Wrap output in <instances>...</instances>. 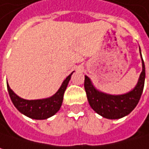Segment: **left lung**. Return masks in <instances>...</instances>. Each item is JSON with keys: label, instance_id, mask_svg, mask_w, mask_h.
<instances>
[{"label": "left lung", "instance_id": "1", "mask_svg": "<svg viewBox=\"0 0 149 149\" xmlns=\"http://www.w3.org/2000/svg\"><path fill=\"white\" fill-rule=\"evenodd\" d=\"M141 61L142 71L138 83L132 91L125 94L111 95L100 92L93 86L91 79L85 76V90L87 100L91 107L97 113L107 119L116 120L127 116L135 108L142 94L145 83V64L142 57Z\"/></svg>", "mask_w": 149, "mask_h": 149}]
</instances>
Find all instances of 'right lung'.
Wrapping results in <instances>:
<instances>
[{"mask_svg":"<svg viewBox=\"0 0 149 149\" xmlns=\"http://www.w3.org/2000/svg\"><path fill=\"white\" fill-rule=\"evenodd\" d=\"M72 73L73 72H71L64 79L58 91L49 98L35 100H28L22 99L10 89L8 84L7 83L9 97L16 109L27 117L34 120L48 119L59 111L63 103V93L66 90Z\"/></svg>","mask_w":149,"mask_h":149,"instance_id":"add662e5","label":"right lung"}]
</instances>
